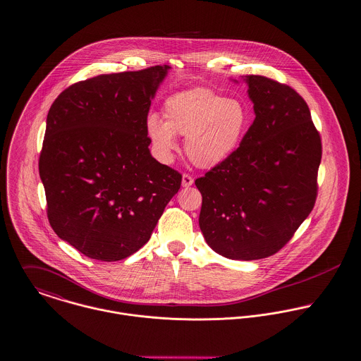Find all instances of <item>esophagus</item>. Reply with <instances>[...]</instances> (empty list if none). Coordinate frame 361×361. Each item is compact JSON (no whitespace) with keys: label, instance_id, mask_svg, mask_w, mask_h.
Returning <instances> with one entry per match:
<instances>
[{"label":"esophagus","instance_id":"34e87169","mask_svg":"<svg viewBox=\"0 0 361 361\" xmlns=\"http://www.w3.org/2000/svg\"><path fill=\"white\" fill-rule=\"evenodd\" d=\"M194 184V178H192V176H190V174H183V180H181V185L183 187H191Z\"/></svg>","mask_w":361,"mask_h":361}]
</instances>
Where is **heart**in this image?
<instances>
[{
	"label": "heart",
	"instance_id": "obj_1",
	"mask_svg": "<svg viewBox=\"0 0 361 361\" xmlns=\"http://www.w3.org/2000/svg\"><path fill=\"white\" fill-rule=\"evenodd\" d=\"M163 118L152 114L146 120L147 135L159 156L170 159L177 147L174 135L185 137L188 159L204 169L227 160L238 149L250 126L243 102L208 87L169 96L163 103Z\"/></svg>",
	"mask_w": 361,
	"mask_h": 361
}]
</instances>
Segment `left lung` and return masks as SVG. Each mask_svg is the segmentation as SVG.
I'll return each mask as SVG.
<instances>
[{
    "instance_id": "obj_1",
    "label": "left lung",
    "mask_w": 361,
    "mask_h": 361,
    "mask_svg": "<svg viewBox=\"0 0 361 361\" xmlns=\"http://www.w3.org/2000/svg\"><path fill=\"white\" fill-rule=\"evenodd\" d=\"M244 80L255 120L238 149L195 185L208 245L226 258L252 261L283 248L312 211L322 145L293 87L261 75Z\"/></svg>"
}]
</instances>
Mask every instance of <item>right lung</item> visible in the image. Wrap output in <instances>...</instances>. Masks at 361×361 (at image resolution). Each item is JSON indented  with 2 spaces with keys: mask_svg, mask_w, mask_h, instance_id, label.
<instances>
[{
  "mask_svg": "<svg viewBox=\"0 0 361 361\" xmlns=\"http://www.w3.org/2000/svg\"><path fill=\"white\" fill-rule=\"evenodd\" d=\"M169 66L104 73L51 104L39 159L47 217L83 255L120 261L145 245L181 174L149 152L146 120Z\"/></svg>",
  "mask_w": 361,
  "mask_h": 361,
  "instance_id": "right-lung-1",
  "label": "right lung"
}]
</instances>
